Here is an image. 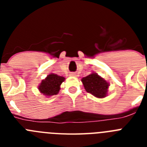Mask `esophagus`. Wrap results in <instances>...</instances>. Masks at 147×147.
Instances as JSON below:
<instances>
[{
  "instance_id": "esophagus-1",
  "label": "esophagus",
  "mask_w": 147,
  "mask_h": 147,
  "mask_svg": "<svg viewBox=\"0 0 147 147\" xmlns=\"http://www.w3.org/2000/svg\"><path fill=\"white\" fill-rule=\"evenodd\" d=\"M75 75H76V74H74V73H71V76H74Z\"/></svg>"
}]
</instances>
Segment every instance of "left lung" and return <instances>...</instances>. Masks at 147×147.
Segmentation results:
<instances>
[{"label":"left lung","mask_w":147,"mask_h":147,"mask_svg":"<svg viewBox=\"0 0 147 147\" xmlns=\"http://www.w3.org/2000/svg\"><path fill=\"white\" fill-rule=\"evenodd\" d=\"M85 89L97 98L106 96L109 84L97 74H91L82 79Z\"/></svg>","instance_id":"8db88e82"}]
</instances>
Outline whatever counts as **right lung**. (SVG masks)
<instances>
[{
  "mask_svg": "<svg viewBox=\"0 0 147 147\" xmlns=\"http://www.w3.org/2000/svg\"><path fill=\"white\" fill-rule=\"evenodd\" d=\"M65 78L57 74H51L42 80L39 86V90L46 96L57 94L60 90V85L64 82Z\"/></svg>",
  "mask_w": 147,
  "mask_h": 147,
  "instance_id": "1",
  "label": "right lung"
}]
</instances>
